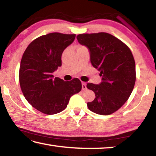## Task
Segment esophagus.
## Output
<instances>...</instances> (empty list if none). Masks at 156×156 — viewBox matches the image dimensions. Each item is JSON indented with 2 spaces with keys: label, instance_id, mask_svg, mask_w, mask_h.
Here are the masks:
<instances>
[{
  "label": "esophagus",
  "instance_id": "1",
  "mask_svg": "<svg viewBox=\"0 0 156 156\" xmlns=\"http://www.w3.org/2000/svg\"><path fill=\"white\" fill-rule=\"evenodd\" d=\"M82 89H83V90H86L87 89V84L85 83H84V82L82 83Z\"/></svg>",
  "mask_w": 156,
  "mask_h": 156
}]
</instances>
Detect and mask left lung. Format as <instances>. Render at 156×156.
I'll use <instances>...</instances> for the list:
<instances>
[{"instance_id": "8db88e82", "label": "left lung", "mask_w": 156, "mask_h": 156, "mask_svg": "<svg viewBox=\"0 0 156 156\" xmlns=\"http://www.w3.org/2000/svg\"><path fill=\"white\" fill-rule=\"evenodd\" d=\"M78 43L87 47L90 61L102 76L98 84L87 83L96 98L87 102L91 112L107 115L125 103L136 82V64L129 47L109 34H83L77 36Z\"/></svg>"}]
</instances>
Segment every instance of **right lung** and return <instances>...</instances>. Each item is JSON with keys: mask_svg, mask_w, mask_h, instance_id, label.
<instances>
[{"mask_svg": "<svg viewBox=\"0 0 156 156\" xmlns=\"http://www.w3.org/2000/svg\"><path fill=\"white\" fill-rule=\"evenodd\" d=\"M75 38L76 34H48L31 42L23 55L19 70L21 90L39 112L47 115L61 112L70 98L81 91L78 78L66 82L53 76L62 65L63 51Z\"/></svg>", "mask_w": 156, "mask_h": 156, "instance_id": "obj_1", "label": "right lung"}]
</instances>
